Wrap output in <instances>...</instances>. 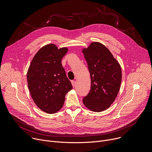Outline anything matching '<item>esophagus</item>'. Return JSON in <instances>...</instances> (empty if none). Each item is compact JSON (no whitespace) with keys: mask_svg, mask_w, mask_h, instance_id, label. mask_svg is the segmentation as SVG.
<instances>
[{"mask_svg":"<svg viewBox=\"0 0 152 152\" xmlns=\"http://www.w3.org/2000/svg\"><path fill=\"white\" fill-rule=\"evenodd\" d=\"M72 86H73V87H75V85H76V82H75V80H72Z\"/></svg>","mask_w":152,"mask_h":152,"instance_id":"34e87169","label":"esophagus"}]
</instances>
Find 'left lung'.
<instances>
[{
	"label": "left lung",
	"mask_w": 152,
	"mask_h": 152,
	"mask_svg": "<svg viewBox=\"0 0 152 152\" xmlns=\"http://www.w3.org/2000/svg\"><path fill=\"white\" fill-rule=\"evenodd\" d=\"M82 53L91 77V90L83 99L84 105L94 112H101L115 100L120 88L121 69L111 52L99 42H93Z\"/></svg>",
	"instance_id": "1"
}]
</instances>
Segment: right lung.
<instances>
[{"mask_svg": "<svg viewBox=\"0 0 152 152\" xmlns=\"http://www.w3.org/2000/svg\"><path fill=\"white\" fill-rule=\"evenodd\" d=\"M68 49H58L49 44L41 48L33 58L27 73L31 97L41 110L48 114L58 112L72 85L62 66L61 60Z\"/></svg>", "mask_w": 152, "mask_h": 152, "instance_id": "right-lung-1", "label": "right lung"}]
</instances>
